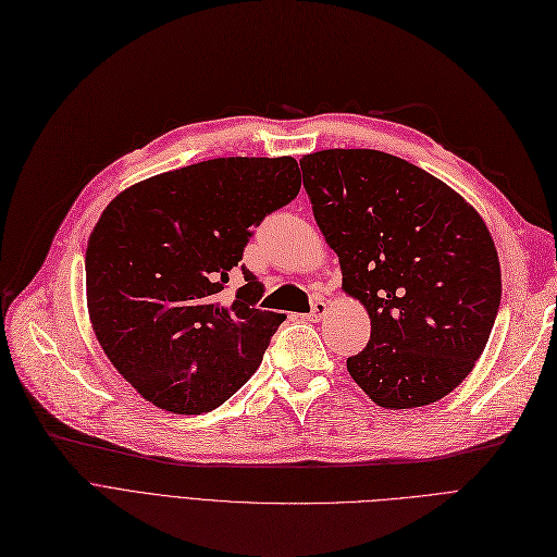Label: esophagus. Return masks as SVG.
Listing matches in <instances>:
<instances>
[{
  "mask_svg": "<svg viewBox=\"0 0 557 557\" xmlns=\"http://www.w3.org/2000/svg\"><path fill=\"white\" fill-rule=\"evenodd\" d=\"M325 311H327V302L323 298H317L311 302V311L307 313V319L309 321H321L325 317Z\"/></svg>",
  "mask_w": 557,
  "mask_h": 557,
  "instance_id": "34e87169",
  "label": "esophagus"
}]
</instances>
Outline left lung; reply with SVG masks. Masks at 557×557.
Wrapping results in <instances>:
<instances>
[{
    "mask_svg": "<svg viewBox=\"0 0 557 557\" xmlns=\"http://www.w3.org/2000/svg\"><path fill=\"white\" fill-rule=\"evenodd\" d=\"M302 184L371 338L348 373L386 409L430 405L462 382L500 307V265L478 211L423 168L377 150L300 159Z\"/></svg>",
    "mask_w": 557,
    "mask_h": 557,
    "instance_id": "left-lung-1",
    "label": "left lung"
}]
</instances>
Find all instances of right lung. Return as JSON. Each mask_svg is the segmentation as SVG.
<instances>
[{"instance_id": "1", "label": "right lung", "mask_w": 557, "mask_h": 557, "mask_svg": "<svg viewBox=\"0 0 557 557\" xmlns=\"http://www.w3.org/2000/svg\"><path fill=\"white\" fill-rule=\"evenodd\" d=\"M298 190L292 157H227L145 180L104 209L86 250L88 313L143 398L202 414L257 371L286 317L259 309L265 288L240 259L252 230ZM234 268L247 284L230 301Z\"/></svg>"}]
</instances>
